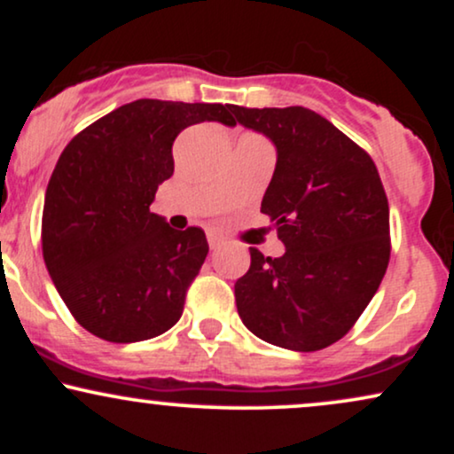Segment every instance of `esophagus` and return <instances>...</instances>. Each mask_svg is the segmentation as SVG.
<instances>
[{"instance_id":"obj_1","label":"esophagus","mask_w":454,"mask_h":454,"mask_svg":"<svg viewBox=\"0 0 454 454\" xmlns=\"http://www.w3.org/2000/svg\"><path fill=\"white\" fill-rule=\"evenodd\" d=\"M207 241H209L211 249H215V247H220V245H222L223 237H222L220 232H215V231H209V232H207Z\"/></svg>"}]
</instances>
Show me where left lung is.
<instances>
[{
  "label": "left lung",
  "mask_w": 454,
  "mask_h": 454,
  "mask_svg": "<svg viewBox=\"0 0 454 454\" xmlns=\"http://www.w3.org/2000/svg\"><path fill=\"white\" fill-rule=\"evenodd\" d=\"M278 147L260 211L286 245L249 247L234 284L243 325L273 346L316 352L340 341L378 293L390 258L388 198L372 155L309 108L232 106Z\"/></svg>",
  "instance_id": "8db88e82"
}]
</instances>
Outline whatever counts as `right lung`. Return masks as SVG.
<instances>
[{"mask_svg": "<svg viewBox=\"0 0 454 454\" xmlns=\"http://www.w3.org/2000/svg\"><path fill=\"white\" fill-rule=\"evenodd\" d=\"M237 126L232 104L137 100L67 143L44 196L43 256L74 320L113 343L158 337L184 314L205 262V231H175L149 211L175 173L187 126Z\"/></svg>", "mask_w": 454, "mask_h": 454, "instance_id": "add662e5", "label": "right lung"}]
</instances>
